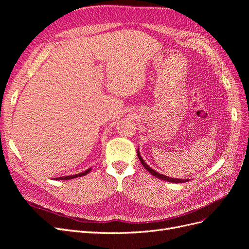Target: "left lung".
<instances>
[{
    "instance_id": "obj_1",
    "label": "left lung",
    "mask_w": 249,
    "mask_h": 249,
    "mask_svg": "<svg viewBox=\"0 0 249 249\" xmlns=\"http://www.w3.org/2000/svg\"><path fill=\"white\" fill-rule=\"evenodd\" d=\"M137 156H138V158H139V160H140V162H141V164L143 165V167H144L150 175L152 176H154V177H156V178H160V179H163V180H166V182H169V183H186V182H188V178H186V179H182V178H169V177H166V176H164V175H162V173H159V172H157L156 170H154L153 168H150L148 165L145 163V161L142 159V157H141V155H140V152H139V149H137Z\"/></svg>"
}]
</instances>
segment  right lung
<instances>
[{
  "instance_id": "right-lung-1",
  "label": "right lung",
  "mask_w": 249,
  "mask_h": 249,
  "mask_svg": "<svg viewBox=\"0 0 249 249\" xmlns=\"http://www.w3.org/2000/svg\"><path fill=\"white\" fill-rule=\"evenodd\" d=\"M90 171H91V168H88L87 170H85V171H83V172H81V173H78V175H73V176H65V177H60V178H55V179H57V180H60V179H63V180H65V179H71V178H79V177H84V176H86L87 173H89Z\"/></svg>"
}]
</instances>
